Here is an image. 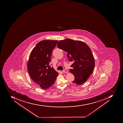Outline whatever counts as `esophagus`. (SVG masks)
<instances>
[{"label": "esophagus", "mask_w": 123, "mask_h": 123, "mask_svg": "<svg viewBox=\"0 0 123 123\" xmlns=\"http://www.w3.org/2000/svg\"><path fill=\"white\" fill-rule=\"evenodd\" d=\"M62 72L63 73H68V71L66 70H64L62 71Z\"/></svg>", "instance_id": "esophagus-1"}]
</instances>
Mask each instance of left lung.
Masks as SVG:
<instances>
[{"mask_svg":"<svg viewBox=\"0 0 123 123\" xmlns=\"http://www.w3.org/2000/svg\"><path fill=\"white\" fill-rule=\"evenodd\" d=\"M58 48L66 51L69 61L73 62L70 69L74 75L72 83L80 85L86 82L94 69L95 61L89 47L83 41L66 39L58 42Z\"/></svg>","mask_w":123,"mask_h":123,"instance_id":"8db88e82","label":"left lung"}]
</instances>
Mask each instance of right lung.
<instances>
[{
    "label": "right lung",
    "instance_id": "1",
    "mask_svg": "<svg viewBox=\"0 0 123 123\" xmlns=\"http://www.w3.org/2000/svg\"><path fill=\"white\" fill-rule=\"evenodd\" d=\"M57 40H44L39 42L30 53L27 70L35 84L43 89L49 88L55 83L59 73L49 65L53 50Z\"/></svg>",
    "mask_w": 123,
    "mask_h": 123
}]
</instances>
